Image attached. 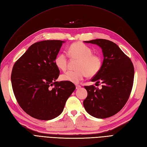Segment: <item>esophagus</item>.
<instances>
[{
  "mask_svg": "<svg viewBox=\"0 0 147 147\" xmlns=\"http://www.w3.org/2000/svg\"><path fill=\"white\" fill-rule=\"evenodd\" d=\"M81 88L80 85H79V84H76V88L77 89H79V88Z\"/></svg>",
  "mask_w": 147,
  "mask_h": 147,
  "instance_id": "1",
  "label": "esophagus"
}]
</instances>
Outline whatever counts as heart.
Returning a JSON list of instances; mask_svg holds the SVG:
<instances>
[{
    "mask_svg": "<svg viewBox=\"0 0 147 147\" xmlns=\"http://www.w3.org/2000/svg\"><path fill=\"white\" fill-rule=\"evenodd\" d=\"M68 55L72 58L78 59L77 69L74 71H68L61 75L62 80L77 83L85 77H94L99 73L102 65V57L93 54L92 49L83 42H78L71 44L68 49ZM56 67L65 71L67 68L68 56L65 53L57 55L55 59Z\"/></svg>",
    "mask_w": 147,
    "mask_h": 147,
    "instance_id": "heart-1",
    "label": "heart"
}]
</instances>
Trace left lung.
<instances>
[{
    "mask_svg": "<svg viewBox=\"0 0 147 147\" xmlns=\"http://www.w3.org/2000/svg\"><path fill=\"white\" fill-rule=\"evenodd\" d=\"M84 42L101 47L104 58L100 70L91 80L96 84L102 83V88L84 86L88 96L83 101L84 107L92 117L109 118L119 112L129 99L134 83V65L129 57L112 41L96 39Z\"/></svg>",
    "mask_w": 147,
    "mask_h": 147,
    "instance_id": "obj_1",
    "label": "left lung"
}]
</instances>
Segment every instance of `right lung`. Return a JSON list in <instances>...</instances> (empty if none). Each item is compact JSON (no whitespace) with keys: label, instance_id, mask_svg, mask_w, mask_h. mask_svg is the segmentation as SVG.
<instances>
[{"label":"right lung","instance_id":"obj_1","mask_svg":"<svg viewBox=\"0 0 147 147\" xmlns=\"http://www.w3.org/2000/svg\"><path fill=\"white\" fill-rule=\"evenodd\" d=\"M64 42L43 40L34 43L13 65L11 81L21 108L34 118L50 120L62 113L75 90L69 82H56L59 75L55 59Z\"/></svg>","mask_w":147,"mask_h":147}]
</instances>
